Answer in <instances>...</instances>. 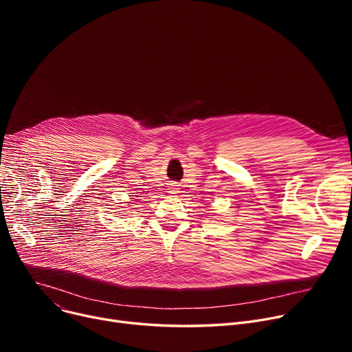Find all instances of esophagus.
Segmentation results:
<instances>
[{"label":"esophagus","mask_w":352,"mask_h":352,"mask_svg":"<svg viewBox=\"0 0 352 352\" xmlns=\"http://www.w3.org/2000/svg\"><path fill=\"white\" fill-rule=\"evenodd\" d=\"M168 192H170V194H177V192H178V188H177V186H175V184H170V188H168Z\"/></svg>","instance_id":"obj_1"}]
</instances>
